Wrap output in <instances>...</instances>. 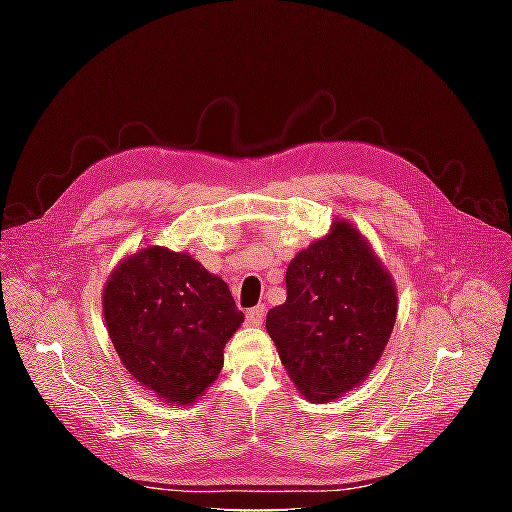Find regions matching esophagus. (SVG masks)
Here are the masks:
<instances>
[{
    "label": "esophagus",
    "instance_id": "esophagus-1",
    "mask_svg": "<svg viewBox=\"0 0 512 512\" xmlns=\"http://www.w3.org/2000/svg\"><path fill=\"white\" fill-rule=\"evenodd\" d=\"M265 314H267L265 305H256L245 314V320H247V324H252V327H260V324L265 322Z\"/></svg>",
    "mask_w": 512,
    "mask_h": 512
}]
</instances>
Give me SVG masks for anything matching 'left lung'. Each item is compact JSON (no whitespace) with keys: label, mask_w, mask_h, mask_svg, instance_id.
<instances>
[{"label":"left lung","mask_w":512,"mask_h":512,"mask_svg":"<svg viewBox=\"0 0 512 512\" xmlns=\"http://www.w3.org/2000/svg\"><path fill=\"white\" fill-rule=\"evenodd\" d=\"M397 318L391 273L346 220L290 260L286 301L267 331L294 386L322 404L359 386L380 361Z\"/></svg>","instance_id":"left-lung-1"}]
</instances>
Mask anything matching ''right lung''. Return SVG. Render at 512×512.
Here are the masks:
<instances>
[{
    "instance_id": "obj_1",
    "label": "right lung",
    "mask_w": 512,
    "mask_h": 512,
    "mask_svg": "<svg viewBox=\"0 0 512 512\" xmlns=\"http://www.w3.org/2000/svg\"><path fill=\"white\" fill-rule=\"evenodd\" d=\"M102 314L130 376L177 406L194 404L218 378L224 346L243 322L222 277L160 245L119 262Z\"/></svg>"
}]
</instances>
